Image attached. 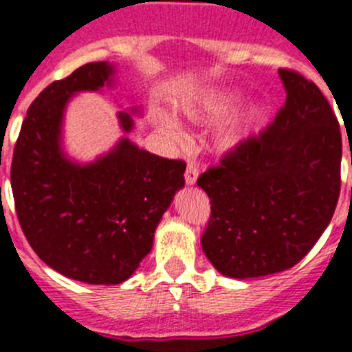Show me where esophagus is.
Listing matches in <instances>:
<instances>
[{
	"label": "esophagus",
	"instance_id": "esophagus-1",
	"mask_svg": "<svg viewBox=\"0 0 352 352\" xmlns=\"http://www.w3.org/2000/svg\"><path fill=\"white\" fill-rule=\"evenodd\" d=\"M197 176H199V167L195 166L194 162H188V166H186V170H185L186 185H194V183L197 182Z\"/></svg>",
	"mask_w": 352,
	"mask_h": 352
}]
</instances>
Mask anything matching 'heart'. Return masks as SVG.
<instances>
[{
  "label": "heart",
  "instance_id": "1",
  "mask_svg": "<svg viewBox=\"0 0 352 352\" xmlns=\"http://www.w3.org/2000/svg\"><path fill=\"white\" fill-rule=\"evenodd\" d=\"M239 95L231 91V89H214V91L204 93L203 96H199L195 100L186 102L183 104V113L190 118L192 121H210L214 118H220L223 114L231 113L232 109L238 105ZM264 118V107L263 105H252L247 109L243 114L236 116L223 126L217 135V148L220 151H231L238 146L243 144L252 132L256 130L261 120ZM157 123L164 130L173 135V138H179L182 135V129L173 118L169 116H158Z\"/></svg>",
  "mask_w": 352,
  "mask_h": 352
}]
</instances>
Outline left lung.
<instances>
[{
    "instance_id": "1",
    "label": "left lung",
    "mask_w": 352,
    "mask_h": 352,
    "mask_svg": "<svg viewBox=\"0 0 352 352\" xmlns=\"http://www.w3.org/2000/svg\"><path fill=\"white\" fill-rule=\"evenodd\" d=\"M278 74L287 96L273 123L197 178L211 201L201 247L231 278L300 263L340 195L342 135L333 109L312 80L289 68Z\"/></svg>"
}]
</instances>
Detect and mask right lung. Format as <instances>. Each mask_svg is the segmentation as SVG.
<instances>
[{
	"mask_svg": "<svg viewBox=\"0 0 352 352\" xmlns=\"http://www.w3.org/2000/svg\"><path fill=\"white\" fill-rule=\"evenodd\" d=\"M113 76V65L96 61L49 84L28 109L10 170L19 223L36 256L61 275L95 285L132 276L185 185V162L151 155L129 139L86 166L65 157L67 102L79 91H98ZM118 118L125 132L133 129L129 113Z\"/></svg>",
	"mask_w": 352,
	"mask_h": 352,
	"instance_id": "obj_1",
	"label": "right lung"
}]
</instances>
